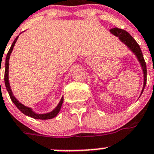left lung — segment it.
<instances>
[{"instance_id":"obj_1","label":"left lung","mask_w":154,"mask_h":154,"mask_svg":"<svg viewBox=\"0 0 154 154\" xmlns=\"http://www.w3.org/2000/svg\"><path fill=\"white\" fill-rule=\"evenodd\" d=\"M110 32L115 36H116V37H118L119 38V40L122 42H123L130 49V51H131L134 54V55L136 56L137 59L139 62L140 66L142 67V72H143V78H144V81H143V88H142V92H141V95H142V92H143V90H144L145 87H146L147 69H146V62H145L143 54H142L139 45L138 44V42L134 40V38L128 32L124 31V30L115 27V28H112V29L110 30Z\"/></svg>"}]
</instances>
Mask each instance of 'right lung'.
<instances>
[{"instance_id":"add662e5","label":"right lung","mask_w":154,"mask_h":154,"mask_svg":"<svg viewBox=\"0 0 154 154\" xmlns=\"http://www.w3.org/2000/svg\"><path fill=\"white\" fill-rule=\"evenodd\" d=\"M18 37L17 36L16 38H15L14 42H12V46L10 47L9 51H8V54H7V56H6L5 58V84L6 88H7V91H8V94L10 96V98L12 100V101L14 103L15 105L17 107L20 111L22 113H23L25 116H29V117H32L33 119H51L54 118L55 116H57V115L59 113L60 110L62 108V103H63V97H62V99L60 100L59 103L54 107V109H53L51 112H47V113H43V114H38L37 112H34L33 110H32V107H27V106H25L24 104H23L22 103H20V101L17 100V99L15 97V96L12 93V91L11 89V86H10V83H9V77H8V73H9V71H8V69H9V58L10 56H11V54L12 52V50H13V47H14L15 44H16V41L18 39Z\"/></svg>"}]
</instances>
